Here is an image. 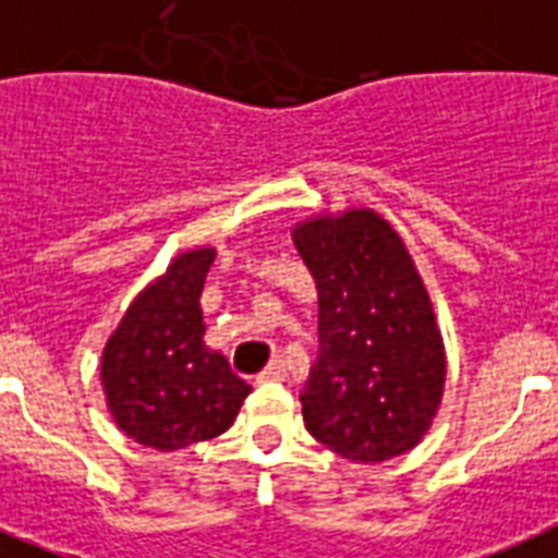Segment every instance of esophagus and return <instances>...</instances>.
<instances>
[{
  "label": "esophagus",
  "instance_id": "34e87169",
  "mask_svg": "<svg viewBox=\"0 0 558 558\" xmlns=\"http://www.w3.org/2000/svg\"><path fill=\"white\" fill-rule=\"evenodd\" d=\"M284 376H288V365H284L282 359H274V362H270V365L265 367V371H262L256 379H259V381H282Z\"/></svg>",
  "mask_w": 558,
  "mask_h": 558
}]
</instances>
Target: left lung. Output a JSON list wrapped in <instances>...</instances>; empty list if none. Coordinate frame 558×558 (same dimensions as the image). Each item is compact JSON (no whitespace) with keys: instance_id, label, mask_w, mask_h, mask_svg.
<instances>
[{"instance_id":"1","label":"left lung","mask_w":558,"mask_h":558,"mask_svg":"<svg viewBox=\"0 0 558 558\" xmlns=\"http://www.w3.org/2000/svg\"><path fill=\"white\" fill-rule=\"evenodd\" d=\"M293 242L319 290L322 351L299 396L307 430L351 462L408 453L445 390V348L411 253L365 207L296 225Z\"/></svg>"}]
</instances>
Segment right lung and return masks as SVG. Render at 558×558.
Listing matches in <instances>:
<instances>
[{
	"label": "right lung",
	"instance_id": "right-lung-1",
	"mask_svg": "<svg viewBox=\"0 0 558 558\" xmlns=\"http://www.w3.org/2000/svg\"><path fill=\"white\" fill-rule=\"evenodd\" d=\"M214 247L179 253L105 344L102 388L119 430L145 448L179 450L225 434L251 385L207 351L199 296Z\"/></svg>",
	"mask_w": 558,
	"mask_h": 558
}]
</instances>
